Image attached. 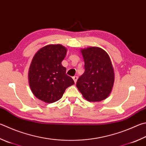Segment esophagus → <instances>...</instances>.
<instances>
[{
    "mask_svg": "<svg viewBox=\"0 0 146 146\" xmlns=\"http://www.w3.org/2000/svg\"><path fill=\"white\" fill-rule=\"evenodd\" d=\"M73 79L74 82H75V83H76V81H77L78 76H73Z\"/></svg>",
    "mask_w": 146,
    "mask_h": 146,
    "instance_id": "esophagus-1",
    "label": "esophagus"
}]
</instances>
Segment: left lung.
<instances>
[{
  "label": "left lung",
  "mask_w": 146,
  "mask_h": 146,
  "mask_svg": "<svg viewBox=\"0 0 146 146\" xmlns=\"http://www.w3.org/2000/svg\"><path fill=\"white\" fill-rule=\"evenodd\" d=\"M85 71L76 82L82 96L90 102H100L109 96L114 83V70L109 55L97 46L80 49Z\"/></svg>",
  "instance_id": "1"
}]
</instances>
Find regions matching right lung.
Wrapping results in <instances>:
<instances>
[{
    "label": "right lung",
    "mask_w": 146,
    "mask_h": 146,
    "mask_svg": "<svg viewBox=\"0 0 146 146\" xmlns=\"http://www.w3.org/2000/svg\"><path fill=\"white\" fill-rule=\"evenodd\" d=\"M67 53L62 44H48L37 52L29 70L31 91L37 98L52 103L61 98L65 90L75 82L66 74L61 64Z\"/></svg>",
    "instance_id": "right-lung-1"
}]
</instances>
